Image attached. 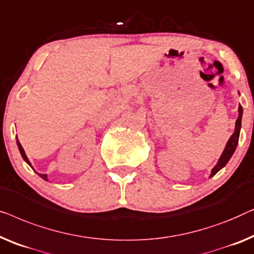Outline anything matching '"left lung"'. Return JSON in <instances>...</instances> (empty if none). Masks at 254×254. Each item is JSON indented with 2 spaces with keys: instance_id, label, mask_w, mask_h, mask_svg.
I'll return each mask as SVG.
<instances>
[{
  "instance_id": "1",
  "label": "left lung",
  "mask_w": 254,
  "mask_h": 254,
  "mask_svg": "<svg viewBox=\"0 0 254 254\" xmlns=\"http://www.w3.org/2000/svg\"><path fill=\"white\" fill-rule=\"evenodd\" d=\"M242 115H243V108H242V106L239 105V107H238V119H237V121H236L235 132L233 133V135L230 137L229 140H228L226 148H224V151L222 153V155H221L219 162H217L216 166L213 168L212 174H210V177L214 176V175H215L220 169H222V168L228 163V161H229L231 156H233L235 149H236V147H237V144H238L239 131H241V127H242Z\"/></svg>"
}]
</instances>
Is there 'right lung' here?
Returning a JSON list of instances; mask_svg holds the SVG:
<instances>
[{"mask_svg":"<svg viewBox=\"0 0 254 254\" xmlns=\"http://www.w3.org/2000/svg\"><path fill=\"white\" fill-rule=\"evenodd\" d=\"M17 145H18V148H19V152H20V154H21V156H23V159L25 160V161H26L28 164H30L31 166V163H30V161H28V159H27V156H26V154H25V152H24V148L21 147V145H20V142L18 141V139H17ZM32 167V166H31ZM38 175L39 176H40L41 178H44V180H46L47 181V175L46 174H39L38 173Z\"/></svg>","mask_w":254,"mask_h":254,"instance_id":"1","label":"right lung"}]
</instances>
